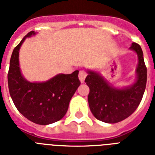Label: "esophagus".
I'll return each instance as SVG.
<instances>
[{"label": "esophagus", "mask_w": 155, "mask_h": 155, "mask_svg": "<svg viewBox=\"0 0 155 155\" xmlns=\"http://www.w3.org/2000/svg\"><path fill=\"white\" fill-rule=\"evenodd\" d=\"M86 76H87V72L84 70L80 71V73H79V79H80V82L81 83L84 82V80H85V78H86Z\"/></svg>", "instance_id": "34e87169"}]
</instances>
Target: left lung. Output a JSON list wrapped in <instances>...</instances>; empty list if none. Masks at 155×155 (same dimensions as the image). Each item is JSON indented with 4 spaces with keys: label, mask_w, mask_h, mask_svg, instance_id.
Masks as SVG:
<instances>
[{
    "label": "left lung",
    "mask_w": 155,
    "mask_h": 155,
    "mask_svg": "<svg viewBox=\"0 0 155 155\" xmlns=\"http://www.w3.org/2000/svg\"><path fill=\"white\" fill-rule=\"evenodd\" d=\"M130 49L138 56L137 79L131 87H113L97 72L88 71L85 83L89 87L87 97L91 112L95 117L106 123H117L130 117L141 103L147 80V69L139 44L133 42Z\"/></svg>",
    "instance_id": "left-lung-1"
}]
</instances>
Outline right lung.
Returning a JSON list of instances; mask_svg holds the SVG:
<instances>
[{"label": "right lung", "instance_id": "1", "mask_svg": "<svg viewBox=\"0 0 155 155\" xmlns=\"http://www.w3.org/2000/svg\"><path fill=\"white\" fill-rule=\"evenodd\" d=\"M13 49L8 72V86L16 108L25 117L38 125H49L61 120L67 113L71 97L80 85L79 71L59 74L44 83H30L21 73L18 54L25 38Z\"/></svg>", "mask_w": 155, "mask_h": 155}]
</instances>
